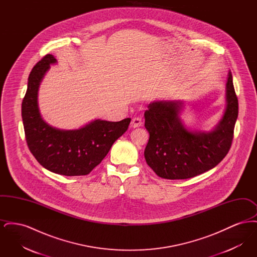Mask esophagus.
<instances>
[{"instance_id": "1", "label": "esophagus", "mask_w": 257, "mask_h": 257, "mask_svg": "<svg viewBox=\"0 0 257 257\" xmlns=\"http://www.w3.org/2000/svg\"><path fill=\"white\" fill-rule=\"evenodd\" d=\"M143 121H142V118L141 117H135L132 119V122H131V127L132 128H137V127H140L142 126Z\"/></svg>"}]
</instances>
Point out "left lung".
<instances>
[{"mask_svg":"<svg viewBox=\"0 0 257 257\" xmlns=\"http://www.w3.org/2000/svg\"><path fill=\"white\" fill-rule=\"evenodd\" d=\"M225 109L210 131L193 130L180 114L181 100L150 103L145 112L149 140L145 150L147 165L165 179H187L215 168L228 153L238 117V99L229 71L225 86Z\"/></svg>","mask_w":257,"mask_h":257,"instance_id":"obj_1","label":"left lung"}]
</instances>
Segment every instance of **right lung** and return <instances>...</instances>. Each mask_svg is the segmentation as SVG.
Masks as SVG:
<instances>
[{"mask_svg": "<svg viewBox=\"0 0 257 257\" xmlns=\"http://www.w3.org/2000/svg\"><path fill=\"white\" fill-rule=\"evenodd\" d=\"M53 55L38 61L28 79L22 102V119L28 147L46 170L65 176L86 175L106 157L113 143L128 129L131 118L112 122L94 119L85 126L63 130L46 122L38 108V89L51 64Z\"/></svg>", "mask_w": 257, "mask_h": 257, "instance_id": "right-lung-1", "label": "right lung"}]
</instances>
